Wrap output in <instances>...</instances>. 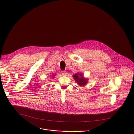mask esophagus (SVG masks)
<instances>
[{
  "label": "esophagus",
  "mask_w": 134,
  "mask_h": 134,
  "mask_svg": "<svg viewBox=\"0 0 134 134\" xmlns=\"http://www.w3.org/2000/svg\"><path fill=\"white\" fill-rule=\"evenodd\" d=\"M62 72L63 75H66V74H67V72L66 71H62Z\"/></svg>",
  "instance_id": "34e87169"
}]
</instances>
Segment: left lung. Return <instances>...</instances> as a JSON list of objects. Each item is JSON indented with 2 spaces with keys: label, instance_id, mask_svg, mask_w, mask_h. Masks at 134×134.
<instances>
[{
  "label": "left lung",
  "instance_id": "1",
  "mask_svg": "<svg viewBox=\"0 0 134 134\" xmlns=\"http://www.w3.org/2000/svg\"><path fill=\"white\" fill-rule=\"evenodd\" d=\"M73 77L76 82L81 86H83L88 83L87 79L84 78L83 75L82 74H75L73 75Z\"/></svg>",
  "mask_w": 134,
  "mask_h": 134
}]
</instances>
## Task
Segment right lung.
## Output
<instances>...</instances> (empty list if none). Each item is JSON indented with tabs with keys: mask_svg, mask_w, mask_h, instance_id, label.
I'll list each match as a JSON object with an SVG mask.
<instances>
[{
	"mask_svg": "<svg viewBox=\"0 0 134 134\" xmlns=\"http://www.w3.org/2000/svg\"><path fill=\"white\" fill-rule=\"evenodd\" d=\"M55 76V75H52V77H53V76Z\"/></svg>",
	"mask_w": 134,
	"mask_h": 134,
	"instance_id": "add662e5",
	"label": "right lung"
}]
</instances>
